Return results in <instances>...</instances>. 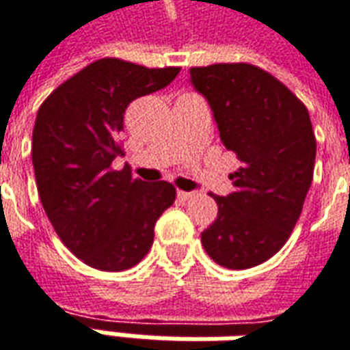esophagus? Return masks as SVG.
I'll return each instance as SVG.
<instances>
[{
	"mask_svg": "<svg viewBox=\"0 0 350 350\" xmlns=\"http://www.w3.org/2000/svg\"><path fill=\"white\" fill-rule=\"evenodd\" d=\"M196 196L193 191H182V189H178V199L180 201H187V199H191Z\"/></svg>",
	"mask_w": 350,
	"mask_h": 350,
	"instance_id": "obj_1",
	"label": "esophagus"
}]
</instances>
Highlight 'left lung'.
Returning <instances> with one entry per match:
<instances>
[{
	"mask_svg": "<svg viewBox=\"0 0 350 350\" xmlns=\"http://www.w3.org/2000/svg\"><path fill=\"white\" fill-rule=\"evenodd\" d=\"M211 104L223 145L240 161L234 191L213 196L215 223L201 232L213 261L250 269L273 258L295 228L314 178L316 135L304 103L252 64L189 69Z\"/></svg>",
	"mask_w": 350,
	"mask_h": 350,
	"instance_id": "1",
	"label": "left lung"
}]
</instances>
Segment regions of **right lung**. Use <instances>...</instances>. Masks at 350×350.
Masks as SVG:
<instances>
[{
    "mask_svg": "<svg viewBox=\"0 0 350 350\" xmlns=\"http://www.w3.org/2000/svg\"><path fill=\"white\" fill-rule=\"evenodd\" d=\"M180 67L103 57L64 81L32 129V164L42 207L59 240L100 271H126L147 256L154 223L176 199L164 180L112 168L131 100L164 89Z\"/></svg>",
    "mask_w": 350,
    "mask_h": 350,
    "instance_id": "1",
    "label": "right lung"
}]
</instances>
